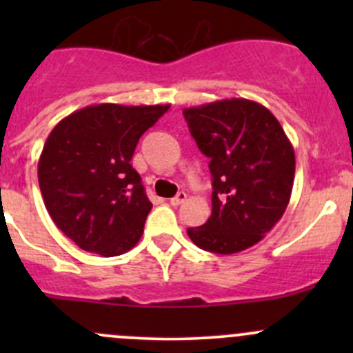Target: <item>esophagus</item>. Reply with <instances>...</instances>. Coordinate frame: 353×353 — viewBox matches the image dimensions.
<instances>
[{
    "label": "esophagus",
    "instance_id": "obj_1",
    "mask_svg": "<svg viewBox=\"0 0 353 353\" xmlns=\"http://www.w3.org/2000/svg\"><path fill=\"white\" fill-rule=\"evenodd\" d=\"M186 198H188L186 193H184V191H179V193H177L176 196L170 198V205H172V206H179L181 203L186 201Z\"/></svg>",
    "mask_w": 353,
    "mask_h": 353
}]
</instances>
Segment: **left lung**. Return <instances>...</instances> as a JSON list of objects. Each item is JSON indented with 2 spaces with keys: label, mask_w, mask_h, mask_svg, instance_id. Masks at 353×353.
Segmentation results:
<instances>
[{
  "label": "left lung",
  "mask_w": 353,
  "mask_h": 353,
  "mask_svg": "<svg viewBox=\"0 0 353 353\" xmlns=\"http://www.w3.org/2000/svg\"><path fill=\"white\" fill-rule=\"evenodd\" d=\"M201 154L210 159L212 215L188 236L216 254L244 251L282 219L295 174V155L279 119L248 99L184 109Z\"/></svg>",
  "instance_id": "1"
}]
</instances>
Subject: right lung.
I'll use <instances>...</instances> for the list:
<instances>
[{"instance_id":"obj_1","label":"right lung","mask_w":353,"mask_h":353,"mask_svg":"<svg viewBox=\"0 0 353 353\" xmlns=\"http://www.w3.org/2000/svg\"><path fill=\"white\" fill-rule=\"evenodd\" d=\"M170 105H88L59 121L39 159L52 222L83 251L110 256L137 245L152 203L131 165L141 134Z\"/></svg>"}]
</instances>
